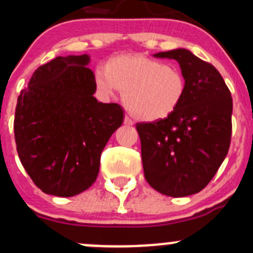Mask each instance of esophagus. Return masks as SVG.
<instances>
[{
  "mask_svg": "<svg viewBox=\"0 0 253 253\" xmlns=\"http://www.w3.org/2000/svg\"><path fill=\"white\" fill-rule=\"evenodd\" d=\"M124 124H126V126H132V121L129 117H126V118H124Z\"/></svg>",
  "mask_w": 253,
  "mask_h": 253,
  "instance_id": "esophagus-1",
  "label": "esophagus"
}]
</instances>
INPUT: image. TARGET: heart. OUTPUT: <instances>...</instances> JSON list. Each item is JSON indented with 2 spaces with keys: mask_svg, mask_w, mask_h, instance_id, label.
Segmentation results:
<instances>
[{
  "mask_svg": "<svg viewBox=\"0 0 253 253\" xmlns=\"http://www.w3.org/2000/svg\"><path fill=\"white\" fill-rule=\"evenodd\" d=\"M97 92L104 98L123 89L126 109L144 122L171 116L183 101L186 80L178 69L145 55H119L94 71Z\"/></svg>",
  "mask_w": 253,
  "mask_h": 253,
  "instance_id": "b5f03b06",
  "label": "heart"
}]
</instances>
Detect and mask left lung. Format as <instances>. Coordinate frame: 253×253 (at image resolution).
Here are the masks:
<instances>
[{
    "label": "left lung",
    "instance_id": "1",
    "mask_svg": "<svg viewBox=\"0 0 253 253\" xmlns=\"http://www.w3.org/2000/svg\"><path fill=\"white\" fill-rule=\"evenodd\" d=\"M154 57L178 62L186 94L169 117L136 124L145 178L165 196H191L211 181L229 151L231 93L219 71L189 50L179 47Z\"/></svg>",
    "mask_w": 253,
    "mask_h": 253
}]
</instances>
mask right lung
<instances>
[{"label":"right lung","instance_id":"add662e5","mask_svg":"<svg viewBox=\"0 0 253 253\" xmlns=\"http://www.w3.org/2000/svg\"><path fill=\"white\" fill-rule=\"evenodd\" d=\"M89 61L87 54L55 57L36 70L17 101L19 160L46 194L74 197L88 189L98 176L104 146L124 122L119 104L93 97Z\"/></svg>","mask_w":253,"mask_h":253}]
</instances>
